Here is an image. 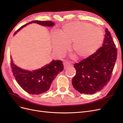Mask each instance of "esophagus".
Returning a JSON list of instances; mask_svg holds the SVG:
<instances>
[{"label":"esophagus","instance_id":"34e87169","mask_svg":"<svg viewBox=\"0 0 123 123\" xmlns=\"http://www.w3.org/2000/svg\"><path fill=\"white\" fill-rule=\"evenodd\" d=\"M64 69H66L68 68L69 67H71L72 65L69 62H64Z\"/></svg>","mask_w":123,"mask_h":123}]
</instances>
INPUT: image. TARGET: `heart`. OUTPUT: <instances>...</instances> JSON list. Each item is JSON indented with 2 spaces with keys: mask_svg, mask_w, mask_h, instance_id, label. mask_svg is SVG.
<instances>
[{
  "mask_svg": "<svg viewBox=\"0 0 123 123\" xmlns=\"http://www.w3.org/2000/svg\"><path fill=\"white\" fill-rule=\"evenodd\" d=\"M60 34H54L52 38L54 52L58 55L64 54L73 42L72 49L81 57L91 55L101 44L104 35L101 29L83 21H74L66 24Z\"/></svg>",
  "mask_w": 123,
  "mask_h": 123,
  "instance_id": "heart-1",
  "label": "heart"
}]
</instances>
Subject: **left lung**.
<instances>
[{
  "label": "left lung",
  "mask_w": 123,
  "mask_h": 123,
  "mask_svg": "<svg viewBox=\"0 0 123 123\" xmlns=\"http://www.w3.org/2000/svg\"><path fill=\"white\" fill-rule=\"evenodd\" d=\"M117 52L110 33L106 28L103 46L90 56L74 64L76 73L72 80L73 87L86 94L102 90L111 79Z\"/></svg>",
  "instance_id": "8db88e82"
}]
</instances>
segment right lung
Listing matches in <instances>:
<instances>
[{"label":"right lung","instance_id":"obj_1","mask_svg":"<svg viewBox=\"0 0 123 123\" xmlns=\"http://www.w3.org/2000/svg\"><path fill=\"white\" fill-rule=\"evenodd\" d=\"M32 23H36L45 27H52L55 25L51 21H32L18 29L14 33V35L25 25ZM10 59L13 74L17 83L23 90L31 94L38 95L47 92L56 76L64 70L62 61H53L42 69L29 71L18 67L13 62L12 58L10 57Z\"/></svg>","mask_w":123,"mask_h":123}]
</instances>
